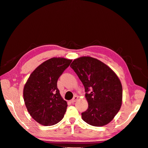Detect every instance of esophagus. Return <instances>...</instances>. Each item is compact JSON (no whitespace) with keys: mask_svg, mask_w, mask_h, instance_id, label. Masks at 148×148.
<instances>
[{"mask_svg":"<svg viewBox=\"0 0 148 148\" xmlns=\"http://www.w3.org/2000/svg\"><path fill=\"white\" fill-rule=\"evenodd\" d=\"M78 97L77 96H76V95H75V96L73 97V99L71 100V101H70V102H71V103H74L75 102H76V101H77L78 100Z\"/></svg>","mask_w":148,"mask_h":148,"instance_id":"esophagus-1","label":"esophagus"}]
</instances>
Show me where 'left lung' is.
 Listing matches in <instances>:
<instances>
[{
    "label": "left lung",
    "instance_id": "1",
    "mask_svg": "<svg viewBox=\"0 0 148 148\" xmlns=\"http://www.w3.org/2000/svg\"><path fill=\"white\" fill-rule=\"evenodd\" d=\"M70 67L86 92L88 108L82 113L83 120L95 127L109 123L122 106V86L117 76L105 64L91 57L74 60Z\"/></svg>",
    "mask_w": 148,
    "mask_h": 148
}]
</instances>
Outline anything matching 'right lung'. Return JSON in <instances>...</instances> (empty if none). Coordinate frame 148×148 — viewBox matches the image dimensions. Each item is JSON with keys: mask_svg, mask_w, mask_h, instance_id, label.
<instances>
[{"mask_svg": "<svg viewBox=\"0 0 148 148\" xmlns=\"http://www.w3.org/2000/svg\"><path fill=\"white\" fill-rule=\"evenodd\" d=\"M71 60L52 58L38 66L29 76L23 89L25 106L39 123L51 126L64 118L67 102L57 88V80Z\"/></svg>", "mask_w": 148, "mask_h": 148, "instance_id": "1", "label": "right lung"}]
</instances>
